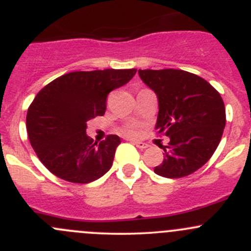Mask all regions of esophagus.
I'll list each match as a JSON object with an SVG mask.
<instances>
[{"mask_svg": "<svg viewBox=\"0 0 251 251\" xmlns=\"http://www.w3.org/2000/svg\"><path fill=\"white\" fill-rule=\"evenodd\" d=\"M133 144H135V146L140 149H146L149 147L146 142H142V141H133Z\"/></svg>", "mask_w": 251, "mask_h": 251, "instance_id": "obj_1", "label": "esophagus"}]
</instances>
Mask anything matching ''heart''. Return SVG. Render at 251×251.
<instances>
[{"label":"heart","instance_id":"b5f03b06","mask_svg":"<svg viewBox=\"0 0 251 251\" xmlns=\"http://www.w3.org/2000/svg\"><path fill=\"white\" fill-rule=\"evenodd\" d=\"M125 132L127 133V135H130V136H135L136 133H137V131H136L133 127H128V128H126Z\"/></svg>","mask_w":251,"mask_h":251}]
</instances>
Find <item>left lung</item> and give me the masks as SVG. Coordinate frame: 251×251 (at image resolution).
Wrapping results in <instances>:
<instances>
[{
    "mask_svg": "<svg viewBox=\"0 0 251 251\" xmlns=\"http://www.w3.org/2000/svg\"><path fill=\"white\" fill-rule=\"evenodd\" d=\"M138 74L158 97L156 131L170 137L154 173L168 178L193 174L221 141L226 125L221 96L203 77L184 70L140 69Z\"/></svg>",
    "mask_w": 251,
    "mask_h": 251,
    "instance_id": "8db88e82",
    "label": "left lung"
}]
</instances>
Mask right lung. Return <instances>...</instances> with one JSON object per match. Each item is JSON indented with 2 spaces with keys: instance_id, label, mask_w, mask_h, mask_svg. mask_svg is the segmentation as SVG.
<instances>
[{
  "instance_id": "obj_1",
  "label": "right lung",
  "mask_w": 251,
  "mask_h": 251,
  "mask_svg": "<svg viewBox=\"0 0 251 251\" xmlns=\"http://www.w3.org/2000/svg\"><path fill=\"white\" fill-rule=\"evenodd\" d=\"M136 72H73L37 93L27 109L26 131L50 173L73 183H90L109 171L120 137L109 135L97 144L86 135V123L105 113L109 92L127 83Z\"/></svg>"
}]
</instances>
